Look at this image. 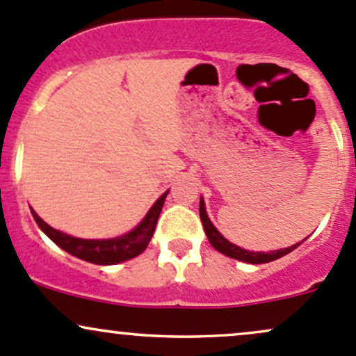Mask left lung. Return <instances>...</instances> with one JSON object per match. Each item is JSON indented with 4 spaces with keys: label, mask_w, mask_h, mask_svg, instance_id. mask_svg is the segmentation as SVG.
Segmentation results:
<instances>
[{
    "label": "left lung",
    "mask_w": 356,
    "mask_h": 356,
    "mask_svg": "<svg viewBox=\"0 0 356 356\" xmlns=\"http://www.w3.org/2000/svg\"><path fill=\"white\" fill-rule=\"evenodd\" d=\"M199 216H201V220H202V226H204V232H206L207 239H209L211 246L214 249H218L219 252H222V254L232 257V259H239V261H244V263H251V264H263V263H269V261H275V259H280V257H283L288 254V252H291L293 249H296L300 246L301 243L298 244H293V246L289 248H284V249H280V251H271V252H251V251H246V249L236 246V244H232L227 241L226 238H222V234L216 229L214 226H212V222L207 218V212H206V207H204V201L201 199V204H199ZM305 241V239H303Z\"/></svg>",
    "instance_id": "left-lung-1"
}]
</instances>
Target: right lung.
Instances as JSON below:
<instances>
[{
    "instance_id": "add662e5",
    "label": "right lung",
    "mask_w": 356,
    "mask_h": 356,
    "mask_svg": "<svg viewBox=\"0 0 356 356\" xmlns=\"http://www.w3.org/2000/svg\"><path fill=\"white\" fill-rule=\"evenodd\" d=\"M167 194H169V191L164 192V194L155 201L154 206L150 207V211L147 212L144 220L138 224L136 229L115 239L73 238V236L65 234V232L53 229V227L48 226L35 211H31V214H33L40 229H42L56 246L65 249V251L70 252L73 256L80 257V259L88 261V263L104 264V266H107V264H117L122 263V261L132 259V257L144 252L147 244L150 243V239H152L154 236L155 224H157L159 216H161Z\"/></svg>"
}]
</instances>
